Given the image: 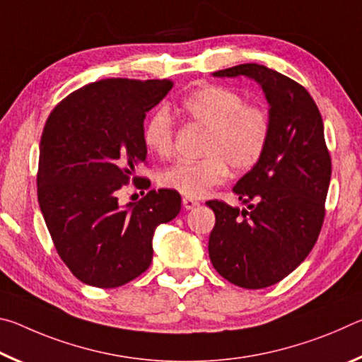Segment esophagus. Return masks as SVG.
<instances>
[{
	"mask_svg": "<svg viewBox=\"0 0 362 362\" xmlns=\"http://www.w3.org/2000/svg\"><path fill=\"white\" fill-rule=\"evenodd\" d=\"M182 203H183V207H185L187 211L194 209L196 206H199V201L198 199H193V198H183Z\"/></svg>",
	"mask_w": 362,
	"mask_h": 362,
	"instance_id": "obj_1",
	"label": "esophagus"
}]
</instances>
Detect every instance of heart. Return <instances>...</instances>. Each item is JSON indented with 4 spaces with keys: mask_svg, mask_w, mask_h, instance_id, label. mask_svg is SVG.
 Instances as JSON below:
<instances>
[{
    "mask_svg": "<svg viewBox=\"0 0 362 362\" xmlns=\"http://www.w3.org/2000/svg\"><path fill=\"white\" fill-rule=\"evenodd\" d=\"M182 113L206 129L204 158L177 161L159 173L161 187L187 198H201L225 182L230 166L244 173L259 164L272 139L273 121L267 107L247 103L246 97L225 86L209 84L182 100ZM144 144L159 158L174 148V121L166 110H159L146 121Z\"/></svg>",
    "mask_w": 362,
    "mask_h": 362,
    "instance_id": "obj_1",
    "label": "heart"
}]
</instances>
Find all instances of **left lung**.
I'll return each instance as SVG.
<instances>
[{"label":"left lung","instance_id":"8db88e82","mask_svg":"<svg viewBox=\"0 0 362 362\" xmlns=\"http://www.w3.org/2000/svg\"><path fill=\"white\" fill-rule=\"evenodd\" d=\"M262 86L273 129L265 155L233 192L246 209L207 201L216 214L209 257L220 276L244 289H263L291 274L317 241L326 216L332 164L324 124L302 84L259 64L218 70Z\"/></svg>","mask_w":362,"mask_h":362}]
</instances>
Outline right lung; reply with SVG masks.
<instances>
[{
  "instance_id": "obj_1",
  "label": "right lung",
  "mask_w": 362,
  "mask_h": 362,
  "mask_svg": "<svg viewBox=\"0 0 362 362\" xmlns=\"http://www.w3.org/2000/svg\"><path fill=\"white\" fill-rule=\"evenodd\" d=\"M170 79L110 78L57 103L40 142L38 203L57 254L84 284L112 289L140 276L153 235L180 212L174 189H150L137 203L116 193L145 163L144 119L173 89ZM150 188V180L142 182Z\"/></svg>"
}]
</instances>
